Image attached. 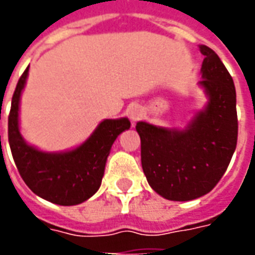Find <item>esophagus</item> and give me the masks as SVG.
Instances as JSON below:
<instances>
[{
  "mask_svg": "<svg viewBox=\"0 0 255 255\" xmlns=\"http://www.w3.org/2000/svg\"><path fill=\"white\" fill-rule=\"evenodd\" d=\"M143 115V111H142V108L139 105H132L129 106V109H128V116L129 119L132 120V122H138L139 119L142 117Z\"/></svg>",
  "mask_w": 255,
  "mask_h": 255,
  "instance_id": "obj_1",
  "label": "esophagus"
}]
</instances>
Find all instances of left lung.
I'll return each mask as SVG.
<instances>
[{"mask_svg":"<svg viewBox=\"0 0 255 255\" xmlns=\"http://www.w3.org/2000/svg\"><path fill=\"white\" fill-rule=\"evenodd\" d=\"M202 86L208 104L184 129L136 123L140 160L150 187L169 201L208 194L230 165L238 142L236 91L220 57L201 45Z\"/></svg>","mask_w":255,"mask_h":255,"instance_id":"obj_1","label":"left lung"}]
</instances>
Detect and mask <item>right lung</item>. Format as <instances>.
<instances>
[{
    "instance_id": "right-lung-1",
    "label": "right lung",
    "mask_w": 255,
    "mask_h": 255,
    "mask_svg": "<svg viewBox=\"0 0 255 255\" xmlns=\"http://www.w3.org/2000/svg\"><path fill=\"white\" fill-rule=\"evenodd\" d=\"M28 68L20 76L8 117V138L14 164L30 190L49 202L72 206L93 197L102 182L105 164L116 138L131 123L127 117L106 119L76 149L46 153L25 142L19 129V105ZM1 142V136H0Z\"/></svg>"
}]
</instances>
